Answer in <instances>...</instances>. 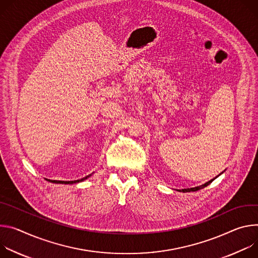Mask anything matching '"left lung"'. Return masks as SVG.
Returning <instances> with one entry per match:
<instances>
[{
    "label": "left lung",
    "mask_w": 258,
    "mask_h": 258,
    "mask_svg": "<svg viewBox=\"0 0 258 258\" xmlns=\"http://www.w3.org/2000/svg\"><path fill=\"white\" fill-rule=\"evenodd\" d=\"M216 178V177H215ZM215 178H213V179H211L210 181H208V182H206L205 184H203V185H200V186H196V187H191V188H184V189H182V190H179V191H183V192H187V191H197V190H199V189H202V188H204L205 186H207V185H209Z\"/></svg>",
    "instance_id": "1"
}]
</instances>
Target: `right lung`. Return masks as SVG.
I'll return each instance as SVG.
<instances>
[{"label": "right lung", "instance_id": "1", "mask_svg": "<svg viewBox=\"0 0 258 258\" xmlns=\"http://www.w3.org/2000/svg\"><path fill=\"white\" fill-rule=\"evenodd\" d=\"M90 175H88V176H86V177H84V178H82V179H78V180H73V181H61V180H49V179H47L48 181H51V182H53V183H63V184H72V183H77V182H80V181H83V180H85V179H87L88 177H89Z\"/></svg>", "mask_w": 258, "mask_h": 258}]
</instances>
